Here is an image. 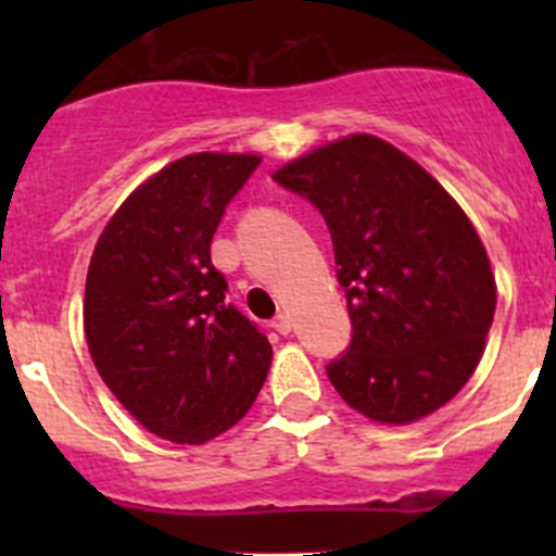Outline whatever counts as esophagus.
Wrapping results in <instances>:
<instances>
[{
  "label": "esophagus",
  "mask_w": 556,
  "mask_h": 556,
  "mask_svg": "<svg viewBox=\"0 0 556 556\" xmlns=\"http://www.w3.org/2000/svg\"><path fill=\"white\" fill-rule=\"evenodd\" d=\"M271 325H274V330H277V333L288 336L290 328H293V319H290V314H277Z\"/></svg>",
  "instance_id": "1"
}]
</instances>
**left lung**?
Masks as SVG:
<instances>
[{"instance_id":"obj_1","label":"left lung","mask_w":556,"mask_h":556,"mask_svg":"<svg viewBox=\"0 0 556 556\" xmlns=\"http://www.w3.org/2000/svg\"><path fill=\"white\" fill-rule=\"evenodd\" d=\"M333 237L352 344L328 366L363 417L412 425L473 377L495 317L490 257L463 206L403 150L350 134L274 172Z\"/></svg>"}]
</instances>
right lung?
<instances>
[{
	"mask_svg": "<svg viewBox=\"0 0 556 556\" xmlns=\"http://www.w3.org/2000/svg\"><path fill=\"white\" fill-rule=\"evenodd\" d=\"M261 155L190 153L131 190L93 247L83 301L91 361L142 428L206 444L266 382L271 344L226 301L210 244Z\"/></svg>",
	"mask_w": 556,
	"mask_h": 556,
	"instance_id": "1",
	"label": "right lung"
}]
</instances>
